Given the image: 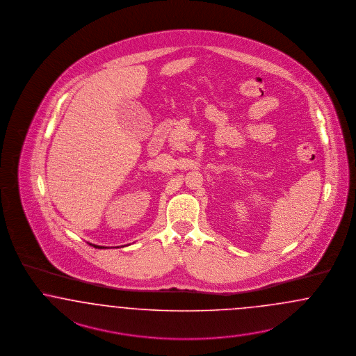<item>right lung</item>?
I'll return each instance as SVG.
<instances>
[{
  "label": "right lung",
  "mask_w": 356,
  "mask_h": 356,
  "mask_svg": "<svg viewBox=\"0 0 356 356\" xmlns=\"http://www.w3.org/2000/svg\"><path fill=\"white\" fill-rule=\"evenodd\" d=\"M91 246H94V248H97V249H104V246H98V245H92V243H90Z\"/></svg>",
  "instance_id": "obj_1"
}]
</instances>
